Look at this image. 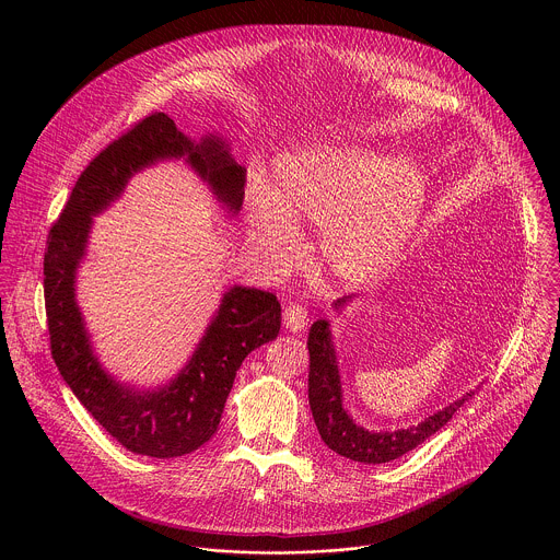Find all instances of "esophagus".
I'll list each match as a JSON object with an SVG mask.
<instances>
[{"mask_svg":"<svg viewBox=\"0 0 560 560\" xmlns=\"http://www.w3.org/2000/svg\"><path fill=\"white\" fill-rule=\"evenodd\" d=\"M284 325L291 331H302L308 325V311H306V306H302L298 302L289 304L284 308Z\"/></svg>","mask_w":560,"mask_h":560,"instance_id":"obj_1","label":"esophagus"}]
</instances>
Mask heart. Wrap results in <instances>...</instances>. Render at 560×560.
<instances>
[{
    "mask_svg": "<svg viewBox=\"0 0 560 560\" xmlns=\"http://www.w3.org/2000/svg\"><path fill=\"white\" fill-rule=\"evenodd\" d=\"M427 183L411 161H382L360 147H317L276 163L271 191H254V235L278 265L295 252V224H319L317 252L342 280L386 269L416 231Z\"/></svg>",
    "mask_w": 560,
    "mask_h": 560,
    "instance_id": "heart-1",
    "label": "heart"
}]
</instances>
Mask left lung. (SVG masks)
Listing matches in <instances>:
<instances>
[{
	"mask_svg": "<svg viewBox=\"0 0 560 560\" xmlns=\"http://www.w3.org/2000/svg\"><path fill=\"white\" fill-rule=\"evenodd\" d=\"M345 300H338L334 306H340ZM308 353H311V371H308V400L315 424L319 429L320 440L334 453L360 462V464H386L399 459L435 431H440L453 413L464 407V402L472 399L475 393H466L464 397L438 413L424 418V422L416 427H407L399 431H380L373 433L364 427H358L347 411L342 409L340 377L336 366V353L329 338L327 320L319 319L308 334Z\"/></svg>",
	"mask_w": 560,
	"mask_h": 560,
	"instance_id": "8db88e82",
	"label": "left lung"
}]
</instances>
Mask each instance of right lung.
I'll use <instances>...</instances> for the list:
<instances>
[{
  "mask_svg": "<svg viewBox=\"0 0 560 560\" xmlns=\"http://www.w3.org/2000/svg\"><path fill=\"white\" fill-rule=\"evenodd\" d=\"M187 158L226 207L240 211L243 167L222 140L189 142L163 112H155L90 161L69 202L54 222L43 260L45 313L54 362L90 416L127 451L170 459L194 453L218 431L241 362L280 331V302L269 291L231 289L218 317L180 375L160 393H138L114 382L92 355L75 304V269L85 249L92 215L105 209L140 167Z\"/></svg>",
  "mask_w": 560,
  "mask_h": 560,
  "instance_id": "1",
  "label": "right lung"
}]
</instances>
